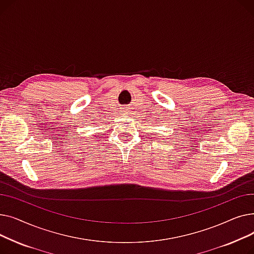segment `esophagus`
<instances>
[{
    "instance_id": "1",
    "label": "esophagus",
    "mask_w": 254,
    "mask_h": 254,
    "mask_svg": "<svg viewBox=\"0 0 254 254\" xmlns=\"http://www.w3.org/2000/svg\"><path fill=\"white\" fill-rule=\"evenodd\" d=\"M124 113H127V109L126 108H124Z\"/></svg>"
}]
</instances>
